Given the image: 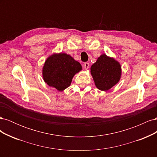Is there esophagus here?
<instances>
[{
	"mask_svg": "<svg viewBox=\"0 0 157 157\" xmlns=\"http://www.w3.org/2000/svg\"><path fill=\"white\" fill-rule=\"evenodd\" d=\"M84 69L87 70L89 68V63H88V62L84 63Z\"/></svg>",
	"mask_w": 157,
	"mask_h": 157,
	"instance_id": "34e87169",
	"label": "esophagus"
}]
</instances>
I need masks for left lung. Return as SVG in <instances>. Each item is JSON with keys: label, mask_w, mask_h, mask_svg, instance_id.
<instances>
[{"label": "left lung", "mask_w": 157, "mask_h": 157, "mask_svg": "<svg viewBox=\"0 0 157 157\" xmlns=\"http://www.w3.org/2000/svg\"><path fill=\"white\" fill-rule=\"evenodd\" d=\"M90 73L96 86L101 91H107L119 82L121 65L113 58L103 54L91 66Z\"/></svg>", "instance_id": "1"}]
</instances>
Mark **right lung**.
<instances>
[{
  "mask_svg": "<svg viewBox=\"0 0 157 157\" xmlns=\"http://www.w3.org/2000/svg\"><path fill=\"white\" fill-rule=\"evenodd\" d=\"M81 70L82 65L70 55L54 53L45 61L42 78L49 86L63 91L70 86L75 74Z\"/></svg>",
  "mask_w": 157,
  "mask_h": 157,
  "instance_id": "obj_1",
  "label": "right lung"
}]
</instances>
